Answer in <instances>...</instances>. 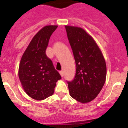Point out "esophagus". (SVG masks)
Here are the masks:
<instances>
[{"instance_id": "1", "label": "esophagus", "mask_w": 128, "mask_h": 128, "mask_svg": "<svg viewBox=\"0 0 128 128\" xmlns=\"http://www.w3.org/2000/svg\"><path fill=\"white\" fill-rule=\"evenodd\" d=\"M59 73H60V75H61V76H62V77H63L64 73H63V72L62 71V70H60V71H59Z\"/></svg>"}]
</instances>
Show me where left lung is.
Segmentation results:
<instances>
[{"instance_id": "left-lung-1", "label": "left lung", "mask_w": 128, "mask_h": 128, "mask_svg": "<svg viewBox=\"0 0 128 128\" xmlns=\"http://www.w3.org/2000/svg\"><path fill=\"white\" fill-rule=\"evenodd\" d=\"M76 63V74L68 82L70 94L86 104L96 98L106 78V64L100 47L83 28L65 26Z\"/></svg>"}]
</instances>
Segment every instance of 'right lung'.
<instances>
[{"mask_svg":"<svg viewBox=\"0 0 128 128\" xmlns=\"http://www.w3.org/2000/svg\"><path fill=\"white\" fill-rule=\"evenodd\" d=\"M58 26L48 25L39 30L20 60L19 79L25 92L34 100H44L52 95L56 82L62 79L45 53L49 38Z\"/></svg>","mask_w":128,"mask_h":128,"instance_id":"add662e5","label":"right lung"}]
</instances>
